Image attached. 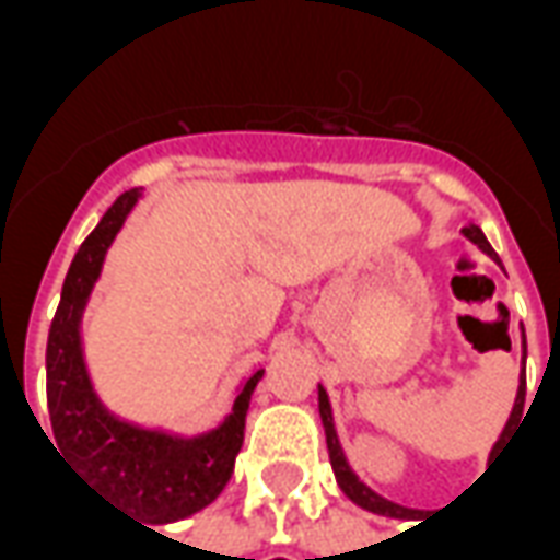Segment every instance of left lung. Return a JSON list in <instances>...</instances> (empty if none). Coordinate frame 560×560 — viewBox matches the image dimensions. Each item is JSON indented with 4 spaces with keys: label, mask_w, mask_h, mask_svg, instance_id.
<instances>
[{
    "label": "left lung",
    "mask_w": 560,
    "mask_h": 560,
    "mask_svg": "<svg viewBox=\"0 0 560 560\" xmlns=\"http://www.w3.org/2000/svg\"><path fill=\"white\" fill-rule=\"evenodd\" d=\"M465 236H468L470 243L480 248L482 255H489L501 267V257L494 255V248L489 245V240H486V233L477 228V224H470V228H465ZM525 360H528V345H525V329H522V375H518V389H516V401H513V411H510V420H506L504 432H501V438L494 441L492 446V456L494 450L501 446V441H504L506 429L513 425V422L522 417V408H525ZM317 411H320V420H324V432H327V450H329V462H332V474H336V480H339L341 492L351 498L353 504L363 506V510H369V513H377V516H389V518H408L413 513V510H408V506L396 504V501H387L384 494H377L375 489H369L357 474H353L351 462H348V456H345V450H341L339 444V434H336V422H332V408H329V396L327 389L317 387ZM489 456V458H492Z\"/></svg>",
    "instance_id": "left-lung-1"
}]
</instances>
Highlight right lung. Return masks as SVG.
Returning <instances> with one entry per match:
<instances>
[{"mask_svg": "<svg viewBox=\"0 0 560 560\" xmlns=\"http://www.w3.org/2000/svg\"><path fill=\"white\" fill-rule=\"evenodd\" d=\"M140 188L116 197L71 260L47 339V408L56 444L98 492L147 525H167L209 506L228 486L243 450L245 413L264 369L236 389L233 411L203 434H173L119 420L92 387L83 360V312L107 248L138 207Z\"/></svg>", "mask_w": 560, "mask_h": 560, "instance_id": "right-lung-1", "label": "right lung"}]
</instances>
